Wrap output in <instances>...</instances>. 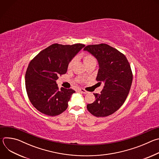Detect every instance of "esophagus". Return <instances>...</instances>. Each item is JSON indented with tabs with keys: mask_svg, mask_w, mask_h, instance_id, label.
<instances>
[{
	"mask_svg": "<svg viewBox=\"0 0 159 159\" xmlns=\"http://www.w3.org/2000/svg\"><path fill=\"white\" fill-rule=\"evenodd\" d=\"M79 91L80 93H82V94H87V93H88V92L86 91V90H85V89H80Z\"/></svg>",
	"mask_w": 159,
	"mask_h": 159,
	"instance_id": "esophagus-1",
	"label": "esophagus"
}]
</instances>
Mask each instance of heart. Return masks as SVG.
I'll list each match as a JSON object with an SVG mask.
<instances>
[{"label":"heart","instance_id":"heart-1","mask_svg":"<svg viewBox=\"0 0 159 159\" xmlns=\"http://www.w3.org/2000/svg\"><path fill=\"white\" fill-rule=\"evenodd\" d=\"M77 60V57H74V58H72L71 60V61H70L69 65H68V69H72V66H74V65L76 62ZM96 61L95 58H94V57L92 55L86 54L84 57V62L85 65H87V64H88V63H89L90 62H93V61Z\"/></svg>","mask_w":159,"mask_h":159}]
</instances>
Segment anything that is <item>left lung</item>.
Listing matches in <instances>:
<instances>
[{
    "label": "left lung",
    "instance_id": "obj_1",
    "mask_svg": "<svg viewBox=\"0 0 159 159\" xmlns=\"http://www.w3.org/2000/svg\"><path fill=\"white\" fill-rule=\"evenodd\" d=\"M98 60L96 80L104 82L101 94H94L96 101L87 105L96 117H105L118 110L125 102L131 88L133 74L126 57L116 48L104 43L90 44L84 49Z\"/></svg>",
    "mask_w": 159,
    "mask_h": 159
}]
</instances>
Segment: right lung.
I'll use <instances>...</instances> for the list:
<instances>
[{"instance_id": "1", "label": "right lung", "mask_w": 159, "mask_h": 159, "mask_svg": "<svg viewBox=\"0 0 159 159\" xmlns=\"http://www.w3.org/2000/svg\"><path fill=\"white\" fill-rule=\"evenodd\" d=\"M84 47L80 43L53 44L30 61L25 75L26 89L31 104L39 112L54 116L66 109L75 90H60L56 80L66 73L71 60Z\"/></svg>"}]
</instances>
